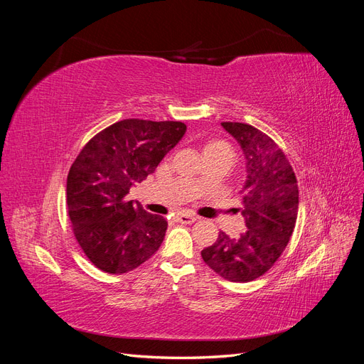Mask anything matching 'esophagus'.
I'll return each mask as SVG.
<instances>
[{
	"label": "esophagus",
	"mask_w": 364,
	"mask_h": 364,
	"mask_svg": "<svg viewBox=\"0 0 364 364\" xmlns=\"http://www.w3.org/2000/svg\"><path fill=\"white\" fill-rule=\"evenodd\" d=\"M176 220H178L179 223H183V225H191V223H194L196 220H197V217H194V215H190V214H178L176 215Z\"/></svg>",
	"instance_id": "esophagus-1"
}]
</instances>
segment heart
<instances>
[{"label": "heart", "instance_id": "b5f03b06", "mask_svg": "<svg viewBox=\"0 0 364 364\" xmlns=\"http://www.w3.org/2000/svg\"><path fill=\"white\" fill-rule=\"evenodd\" d=\"M205 156H229L234 159V149L230 144H228L226 141H211L208 142L203 149ZM197 183H200V179L197 181Z\"/></svg>", "mask_w": 364, "mask_h": 364}]
</instances>
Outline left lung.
<instances>
[{
    "mask_svg": "<svg viewBox=\"0 0 364 364\" xmlns=\"http://www.w3.org/2000/svg\"><path fill=\"white\" fill-rule=\"evenodd\" d=\"M222 126L246 156L247 181L240 190L246 230L238 238L220 232L213 246L202 250L203 261L230 282H250L262 277L287 247L294 230L299 190L291 165L269 135L246 123Z\"/></svg>",
    "mask_w": 364,
    "mask_h": 364,
    "instance_id": "1",
    "label": "left lung"
}]
</instances>
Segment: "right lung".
<instances>
[{
  "mask_svg": "<svg viewBox=\"0 0 364 364\" xmlns=\"http://www.w3.org/2000/svg\"><path fill=\"white\" fill-rule=\"evenodd\" d=\"M185 130L181 121L121 119L77 155L68 173L67 209L77 243L97 269L127 273L159 249L168 223L127 200V193L156 170Z\"/></svg>",
  "mask_w": 364,
  "mask_h": 364,
  "instance_id": "1",
  "label": "right lung"
}]
</instances>
